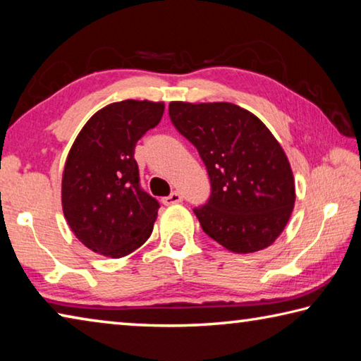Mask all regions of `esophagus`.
Here are the masks:
<instances>
[{
	"instance_id": "34e87169",
	"label": "esophagus",
	"mask_w": 361,
	"mask_h": 361,
	"mask_svg": "<svg viewBox=\"0 0 361 361\" xmlns=\"http://www.w3.org/2000/svg\"><path fill=\"white\" fill-rule=\"evenodd\" d=\"M183 200V195L178 192V191H173L170 195H167V197L162 199V202L166 205H172V204H180Z\"/></svg>"
}]
</instances>
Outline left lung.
Wrapping results in <instances>:
<instances>
[{
  "label": "left lung",
  "mask_w": 361,
  "mask_h": 361,
  "mask_svg": "<svg viewBox=\"0 0 361 361\" xmlns=\"http://www.w3.org/2000/svg\"><path fill=\"white\" fill-rule=\"evenodd\" d=\"M170 121L199 151L212 192L195 207L204 232L234 253H253L282 234L295 205V180L267 127L234 103L169 105Z\"/></svg>",
  "instance_id": "8db88e82"
}]
</instances>
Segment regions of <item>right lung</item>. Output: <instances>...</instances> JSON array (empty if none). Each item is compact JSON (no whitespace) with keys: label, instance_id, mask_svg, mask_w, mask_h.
<instances>
[{"label":"right lung","instance_id":"1","mask_svg":"<svg viewBox=\"0 0 361 361\" xmlns=\"http://www.w3.org/2000/svg\"><path fill=\"white\" fill-rule=\"evenodd\" d=\"M164 103L124 100L90 118L66 157L62 205L85 247L122 258L152 232L159 202L140 186L135 145L161 122Z\"/></svg>","mask_w":361,"mask_h":361}]
</instances>
